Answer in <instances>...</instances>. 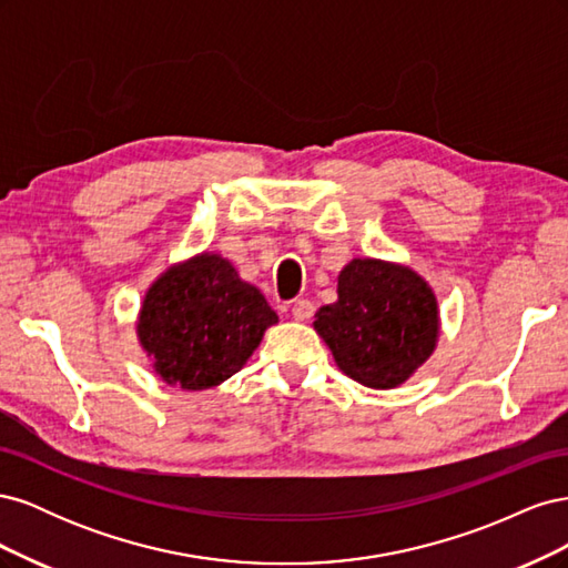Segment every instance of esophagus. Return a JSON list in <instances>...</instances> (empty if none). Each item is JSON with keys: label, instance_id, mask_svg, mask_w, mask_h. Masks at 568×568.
Returning a JSON list of instances; mask_svg holds the SVG:
<instances>
[{"label": "esophagus", "instance_id": "obj_1", "mask_svg": "<svg viewBox=\"0 0 568 568\" xmlns=\"http://www.w3.org/2000/svg\"><path fill=\"white\" fill-rule=\"evenodd\" d=\"M313 313H315V305L305 298H298V301H294V305H291V315H294V320H298V322L311 320Z\"/></svg>", "mask_w": 568, "mask_h": 568}]
</instances>
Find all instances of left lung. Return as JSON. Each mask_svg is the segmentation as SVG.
I'll list each match as a JSON object with an SVG mask.
<instances>
[{
    "label": "left lung",
    "instance_id": "left-lung-1",
    "mask_svg": "<svg viewBox=\"0 0 568 568\" xmlns=\"http://www.w3.org/2000/svg\"><path fill=\"white\" fill-rule=\"evenodd\" d=\"M336 294V303L315 313L313 326L353 382L398 388L436 351L438 301L412 267L353 257L338 272Z\"/></svg>",
    "mask_w": 568,
    "mask_h": 568
}]
</instances>
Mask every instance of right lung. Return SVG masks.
<instances>
[{"mask_svg":"<svg viewBox=\"0 0 568 568\" xmlns=\"http://www.w3.org/2000/svg\"><path fill=\"white\" fill-rule=\"evenodd\" d=\"M280 317L261 288L239 277L220 253L170 265L136 315V338L170 386L205 390L227 382Z\"/></svg>","mask_w":568,"mask_h":568,"instance_id":"obj_1","label":"right lung"}]
</instances>
